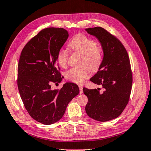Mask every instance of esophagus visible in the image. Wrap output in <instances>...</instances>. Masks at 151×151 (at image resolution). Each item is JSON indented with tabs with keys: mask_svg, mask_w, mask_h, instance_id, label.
Wrapping results in <instances>:
<instances>
[{
	"mask_svg": "<svg viewBox=\"0 0 151 151\" xmlns=\"http://www.w3.org/2000/svg\"><path fill=\"white\" fill-rule=\"evenodd\" d=\"M79 90H80V94L83 93V87L82 86H79Z\"/></svg>",
	"mask_w": 151,
	"mask_h": 151,
	"instance_id": "obj_1",
	"label": "esophagus"
}]
</instances>
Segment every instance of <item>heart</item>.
Wrapping results in <instances>:
<instances>
[{"label":"heart","mask_w":151,"mask_h":151,"mask_svg":"<svg viewBox=\"0 0 151 151\" xmlns=\"http://www.w3.org/2000/svg\"><path fill=\"white\" fill-rule=\"evenodd\" d=\"M70 47L75 52L83 55L81 64L86 65L92 71H96L103 62V50L97 46L95 40L83 34L76 35L70 42ZM68 52L65 48L58 51L57 60L61 67L67 65ZM89 70L86 66L72 68L66 73V79L76 84H82L88 77Z\"/></svg>","instance_id":"obj_1"}]
</instances>
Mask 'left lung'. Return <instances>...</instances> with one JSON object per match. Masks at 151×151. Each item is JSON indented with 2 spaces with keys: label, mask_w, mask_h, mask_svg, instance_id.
Instances as JSON below:
<instances>
[{
  "label": "left lung",
  "mask_w": 151,
  "mask_h": 151,
  "mask_svg": "<svg viewBox=\"0 0 151 151\" xmlns=\"http://www.w3.org/2000/svg\"><path fill=\"white\" fill-rule=\"evenodd\" d=\"M85 30L95 37L103 50V62L98 72L90 80L104 88H83L87 96L86 114L96 121L105 122L116 119L129 103L132 76L129 55L121 42L102 27Z\"/></svg>",
  "instance_id": "left-lung-1"
}]
</instances>
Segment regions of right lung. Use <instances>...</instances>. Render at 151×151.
<instances>
[{
	"label": "right lung",
	"mask_w": 151,
	"mask_h": 151,
	"mask_svg": "<svg viewBox=\"0 0 151 151\" xmlns=\"http://www.w3.org/2000/svg\"><path fill=\"white\" fill-rule=\"evenodd\" d=\"M68 37L63 28H47L27 43L20 57L17 85L20 97L30 116L43 124L59 121L79 93L78 85L73 83L64 84L60 90L51 89V82L63 79L57 57Z\"/></svg>",
	"instance_id": "obj_1"
}]
</instances>
